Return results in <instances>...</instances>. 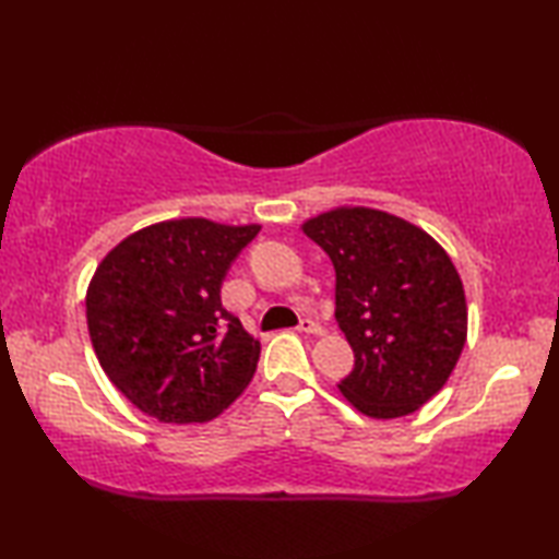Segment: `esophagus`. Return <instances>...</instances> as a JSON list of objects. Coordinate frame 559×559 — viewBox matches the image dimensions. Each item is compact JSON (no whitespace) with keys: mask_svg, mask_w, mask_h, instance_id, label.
<instances>
[{"mask_svg":"<svg viewBox=\"0 0 559 559\" xmlns=\"http://www.w3.org/2000/svg\"><path fill=\"white\" fill-rule=\"evenodd\" d=\"M298 330H300V333H308V335H318L320 333V325L316 323V320L302 318L300 323H298Z\"/></svg>","mask_w":559,"mask_h":559,"instance_id":"34e87169","label":"esophagus"}]
</instances>
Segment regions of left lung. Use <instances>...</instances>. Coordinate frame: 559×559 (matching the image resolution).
Wrapping results in <instances>:
<instances>
[{"label":"left lung","mask_w":559,"mask_h":559,"mask_svg":"<svg viewBox=\"0 0 559 559\" xmlns=\"http://www.w3.org/2000/svg\"><path fill=\"white\" fill-rule=\"evenodd\" d=\"M335 269V320L355 353L340 392L374 419L427 404L466 345V296L447 251L419 226L345 206L302 224Z\"/></svg>","instance_id":"left-lung-1"}]
</instances>
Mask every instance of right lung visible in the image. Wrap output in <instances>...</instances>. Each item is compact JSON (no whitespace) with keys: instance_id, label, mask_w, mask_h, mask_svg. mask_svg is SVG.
I'll return each mask as SVG.
<instances>
[{"instance_id":"obj_1","label":"right lung","mask_w":559,"mask_h":559,"mask_svg":"<svg viewBox=\"0 0 559 559\" xmlns=\"http://www.w3.org/2000/svg\"><path fill=\"white\" fill-rule=\"evenodd\" d=\"M259 231V224L159 222L100 261L86 296L91 343L140 412L165 424L210 421L251 382L261 345L219 293Z\"/></svg>"}]
</instances>
